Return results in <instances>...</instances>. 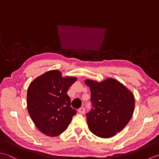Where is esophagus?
I'll return each instance as SVG.
<instances>
[{"mask_svg":"<svg viewBox=\"0 0 159 159\" xmlns=\"http://www.w3.org/2000/svg\"><path fill=\"white\" fill-rule=\"evenodd\" d=\"M78 112L80 113V114H84V112H85V108H84V107H82V108H79Z\"/></svg>","mask_w":159,"mask_h":159,"instance_id":"1","label":"esophagus"}]
</instances>
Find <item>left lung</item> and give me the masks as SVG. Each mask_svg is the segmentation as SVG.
I'll return each instance as SVG.
<instances>
[{"label":"left lung","mask_w":159,"mask_h":159,"mask_svg":"<svg viewBox=\"0 0 159 159\" xmlns=\"http://www.w3.org/2000/svg\"><path fill=\"white\" fill-rule=\"evenodd\" d=\"M91 93L93 108L86 113L90 132L101 138H110L124 129L134 110L132 93L119 81L108 78L102 82H84Z\"/></svg>","instance_id":"8db88e82"}]
</instances>
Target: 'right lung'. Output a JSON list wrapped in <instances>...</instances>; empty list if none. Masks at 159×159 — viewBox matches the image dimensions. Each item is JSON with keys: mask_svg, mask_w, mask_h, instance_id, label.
Listing matches in <instances>:
<instances>
[{"mask_svg": "<svg viewBox=\"0 0 159 159\" xmlns=\"http://www.w3.org/2000/svg\"><path fill=\"white\" fill-rule=\"evenodd\" d=\"M75 77H62L57 70L47 71L29 86L27 110L37 128L48 137H56L66 130L77 111L70 107L67 95Z\"/></svg>", "mask_w": 159, "mask_h": 159, "instance_id": "1", "label": "right lung"}]
</instances>
